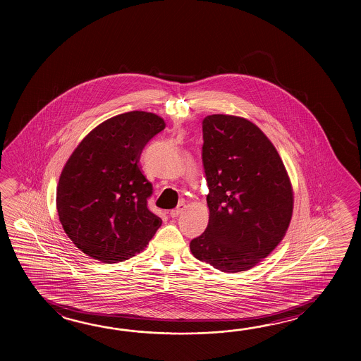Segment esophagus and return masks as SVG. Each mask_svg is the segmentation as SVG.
Instances as JSON below:
<instances>
[{"label": "esophagus", "instance_id": "1", "mask_svg": "<svg viewBox=\"0 0 361 361\" xmlns=\"http://www.w3.org/2000/svg\"><path fill=\"white\" fill-rule=\"evenodd\" d=\"M184 209H185V204L180 202V204L178 205L177 209L170 210V216H171V218H177L178 215L180 214V213H183Z\"/></svg>", "mask_w": 361, "mask_h": 361}]
</instances>
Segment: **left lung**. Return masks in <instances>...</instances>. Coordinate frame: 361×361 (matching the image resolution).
<instances>
[{"mask_svg": "<svg viewBox=\"0 0 361 361\" xmlns=\"http://www.w3.org/2000/svg\"><path fill=\"white\" fill-rule=\"evenodd\" d=\"M202 135L209 223L190 249L222 272L247 271L284 238L294 207L292 182L272 142L244 117L207 116Z\"/></svg>", "mask_w": 361, "mask_h": 361, "instance_id": "1", "label": "left lung"}]
</instances>
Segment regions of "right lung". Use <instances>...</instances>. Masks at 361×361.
<instances>
[{
	"label": "right lung",
	"mask_w": 361,
	"mask_h": 361,
	"mask_svg": "<svg viewBox=\"0 0 361 361\" xmlns=\"http://www.w3.org/2000/svg\"><path fill=\"white\" fill-rule=\"evenodd\" d=\"M166 123L131 111L99 123L69 156L56 187V210L72 243L94 259L116 263L142 252L161 218L149 212L152 184L139 159Z\"/></svg>",
	"instance_id": "right-lung-1"
}]
</instances>
